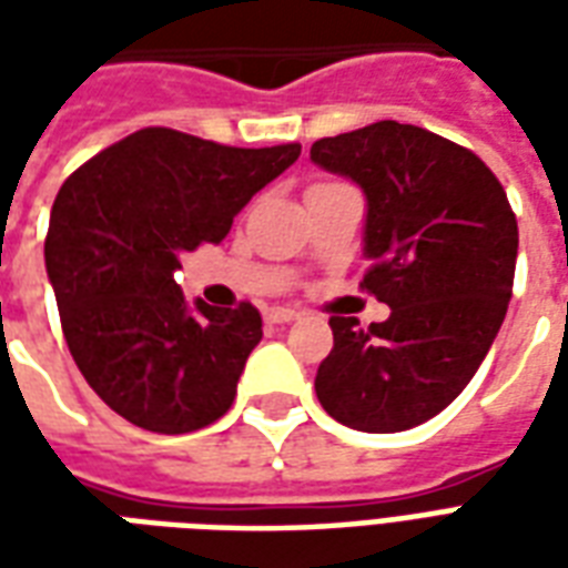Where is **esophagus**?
<instances>
[{"mask_svg":"<svg viewBox=\"0 0 568 568\" xmlns=\"http://www.w3.org/2000/svg\"><path fill=\"white\" fill-rule=\"evenodd\" d=\"M301 313L292 307H271L267 313H264V320L273 322V325H285V322H295Z\"/></svg>","mask_w":568,"mask_h":568,"instance_id":"1","label":"esophagus"}]
</instances>
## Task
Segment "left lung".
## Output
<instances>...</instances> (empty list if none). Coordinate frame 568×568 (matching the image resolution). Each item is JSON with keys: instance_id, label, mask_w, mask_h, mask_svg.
<instances>
[{"instance_id": "8db88e82", "label": "left lung", "mask_w": 568, "mask_h": 568, "mask_svg": "<svg viewBox=\"0 0 568 568\" xmlns=\"http://www.w3.org/2000/svg\"><path fill=\"white\" fill-rule=\"evenodd\" d=\"M310 161L368 200L362 288L389 320L332 316L316 371L325 414L358 432L426 423L475 377L511 301L517 219L475 151L414 124L377 121L313 142Z\"/></svg>"}]
</instances>
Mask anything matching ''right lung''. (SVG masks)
I'll return each instance as SVG.
<instances>
[{
    "instance_id": "add662e5",
    "label": "right lung",
    "mask_w": 568,
    "mask_h": 568,
    "mask_svg": "<svg viewBox=\"0 0 568 568\" xmlns=\"http://www.w3.org/2000/svg\"><path fill=\"white\" fill-rule=\"evenodd\" d=\"M297 154V142L234 149L145 128L63 182L44 267L69 353L128 423L185 435L234 405L261 313L252 304L187 307L173 273L182 252L222 243L236 212Z\"/></svg>"
}]
</instances>
